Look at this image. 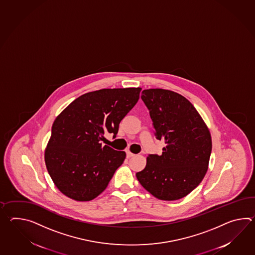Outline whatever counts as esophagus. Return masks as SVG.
Wrapping results in <instances>:
<instances>
[{"label": "esophagus", "mask_w": 255, "mask_h": 255, "mask_svg": "<svg viewBox=\"0 0 255 255\" xmlns=\"http://www.w3.org/2000/svg\"><path fill=\"white\" fill-rule=\"evenodd\" d=\"M134 154L132 153H130V152H129V151H127L126 152V156H127V158H130V157H132Z\"/></svg>", "instance_id": "obj_1"}]
</instances>
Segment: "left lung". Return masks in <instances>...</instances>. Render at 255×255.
I'll use <instances>...</instances> for the list:
<instances>
[{"instance_id":"8db88e82","label":"left lung","mask_w":255,"mask_h":255,"mask_svg":"<svg viewBox=\"0 0 255 255\" xmlns=\"http://www.w3.org/2000/svg\"><path fill=\"white\" fill-rule=\"evenodd\" d=\"M153 121L154 135L166 144L161 155L149 154L136 173L142 187L162 200H177L198 187L207 173L212 141L201 116L185 97L174 91H141Z\"/></svg>"}]
</instances>
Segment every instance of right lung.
Instances as JSON below:
<instances>
[{"mask_svg":"<svg viewBox=\"0 0 255 255\" xmlns=\"http://www.w3.org/2000/svg\"><path fill=\"white\" fill-rule=\"evenodd\" d=\"M141 88L103 89L81 95L52 125L45 152L48 174L68 198L90 201L105 190L126 153L102 146L105 132L116 137L121 121L134 107Z\"/></svg>","mask_w":255,"mask_h":255,"instance_id":"obj_1","label":"right lung"}]
</instances>
